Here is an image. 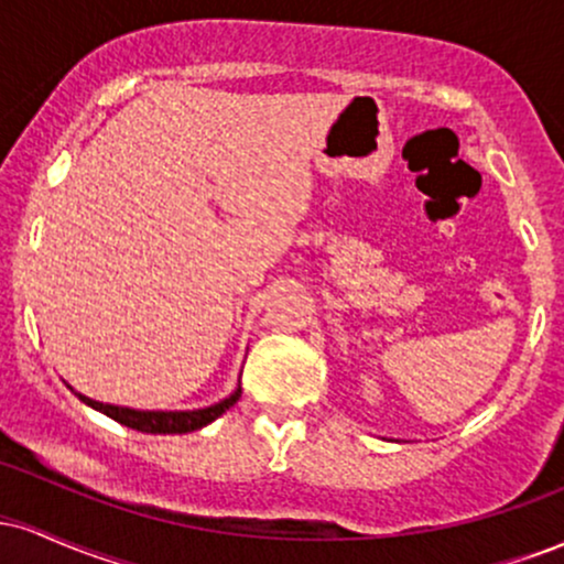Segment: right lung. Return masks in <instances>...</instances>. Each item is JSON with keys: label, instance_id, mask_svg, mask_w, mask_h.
<instances>
[{"label": "right lung", "instance_id": "1", "mask_svg": "<svg viewBox=\"0 0 564 564\" xmlns=\"http://www.w3.org/2000/svg\"><path fill=\"white\" fill-rule=\"evenodd\" d=\"M70 390H74V387H70ZM76 394H79L84 405L106 413V416H111L113 422L129 426V430L148 432V435H185V432H196L200 426L212 424L215 419L223 416L230 405H236V400L241 398V381H238L236 390H232L228 398L219 400V403L206 405V408H193V411H140V408L100 403V400L87 398V394L82 392Z\"/></svg>", "mask_w": 564, "mask_h": 564}]
</instances>
